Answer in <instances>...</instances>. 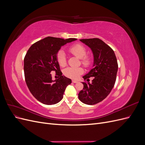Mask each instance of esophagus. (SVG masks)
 Returning a JSON list of instances; mask_svg holds the SVG:
<instances>
[{
    "mask_svg": "<svg viewBox=\"0 0 145 145\" xmlns=\"http://www.w3.org/2000/svg\"><path fill=\"white\" fill-rule=\"evenodd\" d=\"M72 82L73 83H77V82H78V80H72Z\"/></svg>",
    "mask_w": 145,
    "mask_h": 145,
    "instance_id": "1",
    "label": "esophagus"
}]
</instances>
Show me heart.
<instances>
[{
    "label": "heart",
    "instance_id": "heart-1",
    "mask_svg": "<svg viewBox=\"0 0 145 145\" xmlns=\"http://www.w3.org/2000/svg\"><path fill=\"white\" fill-rule=\"evenodd\" d=\"M69 51L71 53L76 56V57L80 59L82 65L87 67L91 64V59L88 56H86V49L80 44H76L71 46L69 48ZM57 62L61 67H65L67 65V59L65 53L63 51H60L57 55ZM83 72V69L81 67H67L63 70L65 75L71 78H77L80 74Z\"/></svg>",
    "mask_w": 145,
    "mask_h": 145
}]
</instances>
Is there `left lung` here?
I'll return each mask as SVG.
<instances>
[{"label": "left lung", "instance_id": "left-lung-1", "mask_svg": "<svg viewBox=\"0 0 145 145\" xmlns=\"http://www.w3.org/2000/svg\"><path fill=\"white\" fill-rule=\"evenodd\" d=\"M93 52V68L83 78L88 83L82 82L83 89L78 94L83 103L93 105L106 98L114 86L118 71L117 60L111 47L97 38L80 39ZM93 80L89 82V78Z\"/></svg>", "mask_w": 145, "mask_h": 145}]
</instances>
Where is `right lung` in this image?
I'll use <instances>...</instances> for the list:
<instances>
[{
  "mask_svg": "<svg viewBox=\"0 0 145 145\" xmlns=\"http://www.w3.org/2000/svg\"><path fill=\"white\" fill-rule=\"evenodd\" d=\"M76 40L47 37L29 48L24 59L25 81L31 93L40 102L51 105L63 99L66 88L72 81L62 76L57 55L62 46ZM53 71L59 76L55 80L50 74Z\"/></svg>",
  "mask_w": 145,
  "mask_h": 145,
  "instance_id": "add662e5",
  "label": "right lung"
}]
</instances>
